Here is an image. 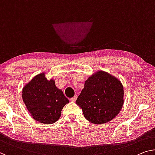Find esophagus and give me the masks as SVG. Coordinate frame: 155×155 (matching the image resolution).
Segmentation results:
<instances>
[{
    "instance_id": "esophagus-1",
    "label": "esophagus",
    "mask_w": 155,
    "mask_h": 155,
    "mask_svg": "<svg viewBox=\"0 0 155 155\" xmlns=\"http://www.w3.org/2000/svg\"><path fill=\"white\" fill-rule=\"evenodd\" d=\"M77 96L75 95L74 97L70 99V101H75L76 100H77Z\"/></svg>"
}]
</instances>
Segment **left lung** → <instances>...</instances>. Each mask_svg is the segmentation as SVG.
<instances>
[{
    "label": "left lung",
    "mask_w": 155,
    "mask_h": 155,
    "mask_svg": "<svg viewBox=\"0 0 155 155\" xmlns=\"http://www.w3.org/2000/svg\"><path fill=\"white\" fill-rule=\"evenodd\" d=\"M77 104L82 108L87 120L105 124L115 118L124 104V87L118 78L105 71L98 70L85 81Z\"/></svg>",
    "instance_id": "8db88e82"
}]
</instances>
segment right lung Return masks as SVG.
<instances>
[{
	"label": "right lung",
	"instance_id": "1",
	"mask_svg": "<svg viewBox=\"0 0 155 155\" xmlns=\"http://www.w3.org/2000/svg\"><path fill=\"white\" fill-rule=\"evenodd\" d=\"M22 99L31 117L41 123L56 122L69 100L58 88L54 78L48 80L45 72L38 74L24 85Z\"/></svg>",
	"mask_w": 155,
	"mask_h": 155
}]
</instances>
